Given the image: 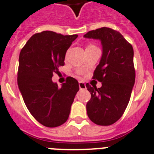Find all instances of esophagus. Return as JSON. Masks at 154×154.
I'll list each match as a JSON object with an SVG mask.
<instances>
[{
  "mask_svg": "<svg viewBox=\"0 0 154 154\" xmlns=\"http://www.w3.org/2000/svg\"><path fill=\"white\" fill-rule=\"evenodd\" d=\"M79 88L81 90V89H86V85L84 82L81 81V82H79Z\"/></svg>",
  "mask_w": 154,
  "mask_h": 154,
  "instance_id": "34e87169",
  "label": "esophagus"
}]
</instances>
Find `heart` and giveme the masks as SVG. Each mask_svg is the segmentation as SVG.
<instances>
[{"mask_svg": "<svg viewBox=\"0 0 154 154\" xmlns=\"http://www.w3.org/2000/svg\"><path fill=\"white\" fill-rule=\"evenodd\" d=\"M91 47H95V46H94V45H88L87 48H91Z\"/></svg>", "mask_w": 154, "mask_h": 154, "instance_id": "1", "label": "heart"}]
</instances>
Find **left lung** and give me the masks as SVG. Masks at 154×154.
Masks as SVG:
<instances>
[{
	"mask_svg": "<svg viewBox=\"0 0 154 154\" xmlns=\"http://www.w3.org/2000/svg\"><path fill=\"white\" fill-rule=\"evenodd\" d=\"M84 37L99 40L103 46L92 77L102 82V87L86 84L91 93L86 105L88 116L98 125H111L123 115L135 84L133 48L118 31L108 27L89 31Z\"/></svg>",
	"mask_w": 154,
	"mask_h": 154,
	"instance_id": "obj_1",
	"label": "left lung"
}]
</instances>
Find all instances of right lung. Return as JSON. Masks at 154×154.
<instances>
[{"label":"right lung","instance_id":"1","mask_svg":"<svg viewBox=\"0 0 154 154\" xmlns=\"http://www.w3.org/2000/svg\"><path fill=\"white\" fill-rule=\"evenodd\" d=\"M77 37L52 31L35 33L22 48L19 59L18 85L27 109L44 126L55 128L67 121L79 90L76 79L66 78L59 88L51 80L64 66L66 52Z\"/></svg>","mask_w":154,"mask_h":154}]
</instances>
